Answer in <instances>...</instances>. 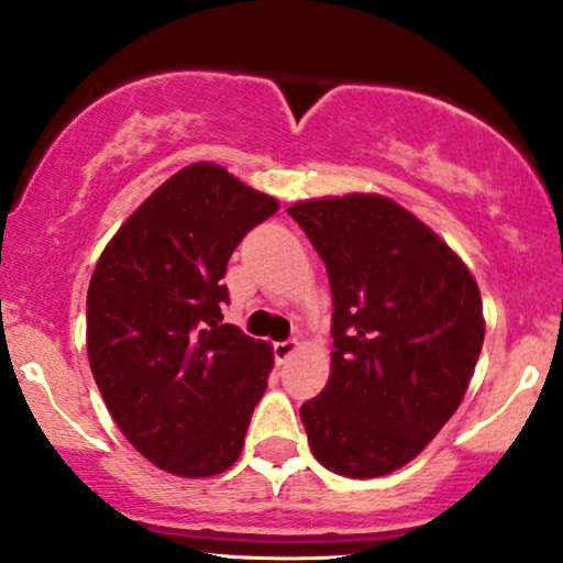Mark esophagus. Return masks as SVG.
Wrapping results in <instances>:
<instances>
[{"instance_id": "esophagus-1", "label": "esophagus", "mask_w": 563, "mask_h": 563, "mask_svg": "<svg viewBox=\"0 0 563 563\" xmlns=\"http://www.w3.org/2000/svg\"><path fill=\"white\" fill-rule=\"evenodd\" d=\"M298 350V340H283L275 342V360L277 363H286V360Z\"/></svg>"}]
</instances>
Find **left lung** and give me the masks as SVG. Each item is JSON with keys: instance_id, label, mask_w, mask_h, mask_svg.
Returning <instances> with one entry per match:
<instances>
[{"instance_id": "1", "label": "left lung", "mask_w": 563, "mask_h": 563, "mask_svg": "<svg viewBox=\"0 0 563 563\" xmlns=\"http://www.w3.org/2000/svg\"><path fill=\"white\" fill-rule=\"evenodd\" d=\"M332 286V376L301 407L311 453L350 478L407 466L455 415L484 344L459 254L384 195L288 208Z\"/></svg>"}]
</instances>
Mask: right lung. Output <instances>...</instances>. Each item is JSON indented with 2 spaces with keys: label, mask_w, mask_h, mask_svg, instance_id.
Wrapping results in <instances>:
<instances>
[{
  "label": "right lung",
  "mask_w": 563,
  "mask_h": 563,
  "mask_svg": "<svg viewBox=\"0 0 563 563\" xmlns=\"http://www.w3.org/2000/svg\"><path fill=\"white\" fill-rule=\"evenodd\" d=\"M277 211L211 162L179 169L104 246L87 290V355L120 432L175 476L234 466L273 350L223 324L236 244Z\"/></svg>",
  "instance_id": "1"
}]
</instances>
